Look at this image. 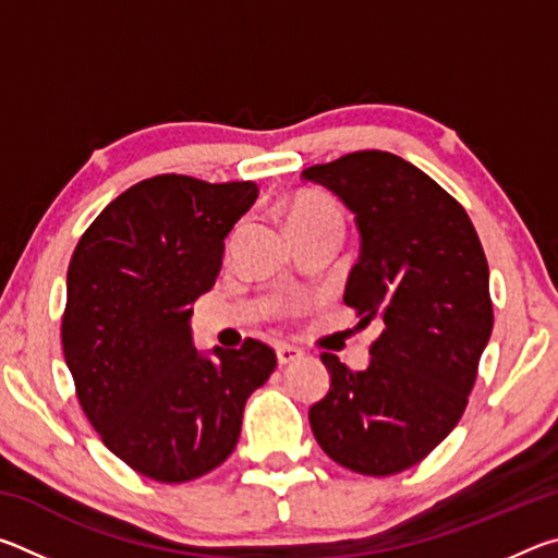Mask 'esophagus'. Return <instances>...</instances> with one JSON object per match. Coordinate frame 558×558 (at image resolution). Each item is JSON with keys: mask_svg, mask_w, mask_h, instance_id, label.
<instances>
[{"mask_svg": "<svg viewBox=\"0 0 558 558\" xmlns=\"http://www.w3.org/2000/svg\"><path fill=\"white\" fill-rule=\"evenodd\" d=\"M276 354H278V364H292V362H298V359L302 356V349L292 347V344H278L276 347Z\"/></svg>", "mask_w": 558, "mask_h": 558, "instance_id": "esophagus-1", "label": "esophagus"}]
</instances>
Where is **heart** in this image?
Returning a JSON list of instances; mask_svg holds the SVG:
<instances>
[{
	"label": "heart",
	"instance_id": "b5f03b06",
	"mask_svg": "<svg viewBox=\"0 0 558 558\" xmlns=\"http://www.w3.org/2000/svg\"><path fill=\"white\" fill-rule=\"evenodd\" d=\"M286 216L292 233L323 229V226H335V229L342 231L344 226V216L337 202L317 192H300L290 196Z\"/></svg>",
	"mask_w": 558,
	"mask_h": 558
}]
</instances>
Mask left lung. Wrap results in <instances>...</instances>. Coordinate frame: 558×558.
I'll return each mask as SVG.
<instances>
[{"label": "left lung", "instance_id": "left-lung-1", "mask_svg": "<svg viewBox=\"0 0 558 558\" xmlns=\"http://www.w3.org/2000/svg\"><path fill=\"white\" fill-rule=\"evenodd\" d=\"M302 179L354 211L362 253L344 302L359 325L384 323L364 372L323 354L332 384L310 426L339 465L396 475L458 426L475 386L495 319L483 243L458 199L391 153L362 149Z\"/></svg>", "mask_w": 558, "mask_h": 558}]
</instances>
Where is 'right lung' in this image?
Listing matches in <instances>:
<instances>
[{
  "label": "right lung",
  "mask_w": 558,
  "mask_h": 558,
  "mask_svg": "<svg viewBox=\"0 0 558 558\" xmlns=\"http://www.w3.org/2000/svg\"><path fill=\"white\" fill-rule=\"evenodd\" d=\"M256 196V182L149 177L98 214L71 256L61 342L81 409L108 450L157 483L219 468L278 364L253 337L204 359L189 327Z\"/></svg>",
  "instance_id": "obj_1"
}]
</instances>
